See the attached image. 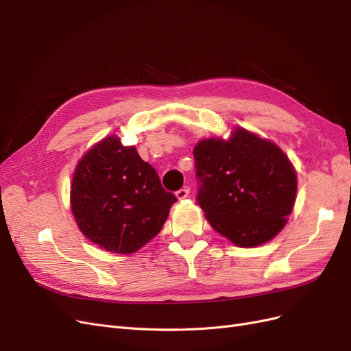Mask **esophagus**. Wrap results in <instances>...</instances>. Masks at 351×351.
Instances as JSON below:
<instances>
[{
  "label": "esophagus",
  "mask_w": 351,
  "mask_h": 351,
  "mask_svg": "<svg viewBox=\"0 0 351 351\" xmlns=\"http://www.w3.org/2000/svg\"><path fill=\"white\" fill-rule=\"evenodd\" d=\"M189 193H190V189H189V187H183V189L177 190V192H176V196H177V199H178V200H183V199H186V197L189 196Z\"/></svg>",
  "instance_id": "esophagus-1"
}]
</instances>
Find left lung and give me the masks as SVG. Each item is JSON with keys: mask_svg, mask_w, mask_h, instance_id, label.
<instances>
[{"mask_svg": "<svg viewBox=\"0 0 351 351\" xmlns=\"http://www.w3.org/2000/svg\"><path fill=\"white\" fill-rule=\"evenodd\" d=\"M196 200L209 224L240 247L274 239L291 214L297 177L277 145L244 129L195 149Z\"/></svg>", "mask_w": 351, "mask_h": 351, "instance_id": "left-lung-1", "label": "left lung"}]
</instances>
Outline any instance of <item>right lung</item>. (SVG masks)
<instances>
[{"label": "right lung", "mask_w": 351, "mask_h": 351, "mask_svg": "<svg viewBox=\"0 0 351 351\" xmlns=\"http://www.w3.org/2000/svg\"><path fill=\"white\" fill-rule=\"evenodd\" d=\"M177 202L134 146L110 136L80 159L71 183V210L80 231L108 252L129 254L161 231Z\"/></svg>", "instance_id": "add662e5"}]
</instances>
